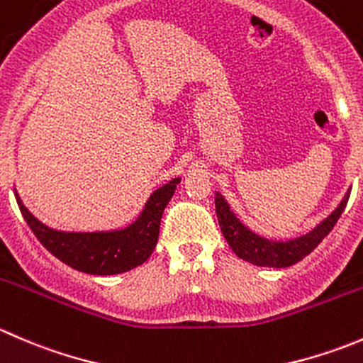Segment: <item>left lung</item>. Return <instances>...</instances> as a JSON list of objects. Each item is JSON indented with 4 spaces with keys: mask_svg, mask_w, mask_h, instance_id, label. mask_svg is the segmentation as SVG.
<instances>
[{
    "mask_svg": "<svg viewBox=\"0 0 363 363\" xmlns=\"http://www.w3.org/2000/svg\"><path fill=\"white\" fill-rule=\"evenodd\" d=\"M347 199H350V191L339 203V207L328 216L325 221H321L313 232L306 233V235L298 237V239L286 240V242H276V240L263 239V237L256 235L251 230H247L239 219L235 218L232 211H230L228 203L225 202L219 193H216V214H218L219 226L225 235L226 242L232 247L239 258L246 259L258 267H274V269H283V267L295 265L302 258H306L318 244L330 233L334 228L337 219L342 214L344 207H346Z\"/></svg>",
    "mask_w": 363,
    "mask_h": 363,
    "instance_id": "1",
    "label": "left lung"
}]
</instances>
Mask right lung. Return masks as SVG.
<instances>
[{
  "mask_svg": "<svg viewBox=\"0 0 363 363\" xmlns=\"http://www.w3.org/2000/svg\"><path fill=\"white\" fill-rule=\"evenodd\" d=\"M181 179H174L151 195L140 218L116 232H57L40 223L16 195L26 223L47 251L72 269L94 276H112L142 265L155 251L161 214Z\"/></svg>",
  "mask_w": 363,
  "mask_h": 363,
  "instance_id": "1",
  "label": "right lung"
}]
</instances>
